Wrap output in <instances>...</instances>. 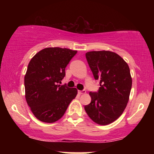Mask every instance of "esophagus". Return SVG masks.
Wrapping results in <instances>:
<instances>
[{
    "mask_svg": "<svg viewBox=\"0 0 154 154\" xmlns=\"http://www.w3.org/2000/svg\"><path fill=\"white\" fill-rule=\"evenodd\" d=\"M86 93L85 90H82V91H78L79 94H84V93Z\"/></svg>",
    "mask_w": 154,
    "mask_h": 154,
    "instance_id": "esophagus-1",
    "label": "esophagus"
}]
</instances>
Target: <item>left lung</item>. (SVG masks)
I'll return each instance as SVG.
<instances>
[{"mask_svg":"<svg viewBox=\"0 0 154 154\" xmlns=\"http://www.w3.org/2000/svg\"><path fill=\"white\" fill-rule=\"evenodd\" d=\"M85 56L100 88L98 92H90L91 102L85 106V110L94 122L109 125L122 115L128 104L132 88L130 68L111 51H90Z\"/></svg>","mask_w":154,"mask_h":154,"instance_id":"8db88e82","label":"left lung"}]
</instances>
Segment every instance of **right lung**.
<instances>
[{
    "instance_id": "right-lung-1",
    "label": "right lung",
    "mask_w": 154,
    "mask_h": 154,
    "mask_svg": "<svg viewBox=\"0 0 154 154\" xmlns=\"http://www.w3.org/2000/svg\"><path fill=\"white\" fill-rule=\"evenodd\" d=\"M77 51L46 48L30 60L24 76L26 103L35 117L47 123L61 119L77 94L76 88L60 85L65 68Z\"/></svg>"
}]
</instances>
